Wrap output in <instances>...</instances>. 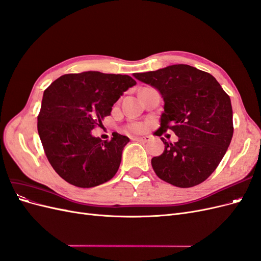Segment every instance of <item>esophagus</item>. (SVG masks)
<instances>
[{"mask_svg":"<svg viewBox=\"0 0 261 261\" xmlns=\"http://www.w3.org/2000/svg\"><path fill=\"white\" fill-rule=\"evenodd\" d=\"M150 139H151L150 136H136L133 138L134 141H139V143H147Z\"/></svg>","mask_w":261,"mask_h":261,"instance_id":"34e87169","label":"esophagus"}]
</instances>
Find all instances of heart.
I'll return each instance as SVG.
<instances>
[{"mask_svg":"<svg viewBox=\"0 0 261 261\" xmlns=\"http://www.w3.org/2000/svg\"><path fill=\"white\" fill-rule=\"evenodd\" d=\"M133 129L139 130V129H141V126H140V125H138V124H136V125H133Z\"/></svg>","mask_w":261,"mask_h":261,"instance_id":"b5f03b06","label":"heart"}]
</instances>
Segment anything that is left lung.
<instances>
[{"label":"left lung","mask_w":261,"mask_h":261,"mask_svg":"<svg viewBox=\"0 0 261 261\" xmlns=\"http://www.w3.org/2000/svg\"><path fill=\"white\" fill-rule=\"evenodd\" d=\"M134 77L150 85L163 98L161 136L171 129L176 143L165 145L151 159L155 174L177 187H193L206 180L222 160L233 137L231 99L209 73L186 64L170 65Z\"/></svg>","instance_id":"obj_1"}]
</instances>
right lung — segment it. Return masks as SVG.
<instances>
[{
    "label": "right lung",
    "instance_id": "right-lung-1",
    "mask_svg": "<svg viewBox=\"0 0 261 261\" xmlns=\"http://www.w3.org/2000/svg\"><path fill=\"white\" fill-rule=\"evenodd\" d=\"M135 85L128 75L89 70L63 75L44 90L38 133L52 168L67 183L90 188L115 175L129 138L113 133L102 141L91 130Z\"/></svg>",
    "mask_w": 261,
    "mask_h": 261
}]
</instances>
